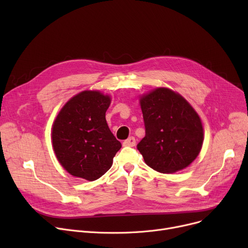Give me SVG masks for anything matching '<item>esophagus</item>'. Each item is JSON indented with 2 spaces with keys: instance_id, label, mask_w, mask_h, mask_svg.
<instances>
[{
  "instance_id": "esophagus-1",
  "label": "esophagus",
  "mask_w": 248,
  "mask_h": 248,
  "mask_svg": "<svg viewBox=\"0 0 248 248\" xmlns=\"http://www.w3.org/2000/svg\"><path fill=\"white\" fill-rule=\"evenodd\" d=\"M124 146L126 147H135L136 146V139L134 137H129L127 140L124 141Z\"/></svg>"
}]
</instances>
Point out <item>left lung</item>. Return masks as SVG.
<instances>
[{
  "mask_svg": "<svg viewBox=\"0 0 248 248\" xmlns=\"http://www.w3.org/2000/svg\"><path fill=\"white\" fill-rule=\"evenodd\" d=\"M146 136L137 146L146 164L160 173L188 167L203 144V126L185 98L168 88H157L140 98Z\"/></svg>",
  "mask_w": 248,
  "mask_h": 248,
  "instance_id": "obj_1",
  "label": "left lung"
}]
</instances>
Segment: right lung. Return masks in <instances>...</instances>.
I'll use <instances>...</instances> for the list:
<instances>
[{
	"label": "right lung",
	"instance_id": "obj_1",
	"mask_svg": "<svg viewBox=\"0 0 248 248\" xmlns=\"http://www.w3.org/2000/svg\"><path fill=\"white\" fill-rule=\"evenodd\" d=\"M110 97L85 90L72 97L58 113L52 128L54 152L74 177L94 181L106 174L122 148L107 124Z\"/></svg>",
	"mask_w": 248,
	"mask_h": 248
}]
</instances>
